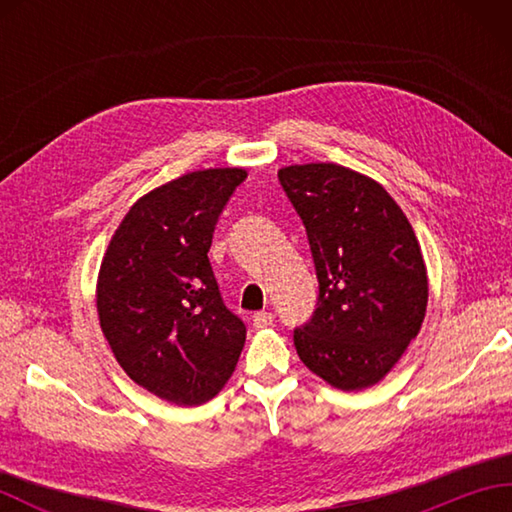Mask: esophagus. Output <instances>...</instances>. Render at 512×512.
I'll return each mask as SVG.
<instances>
[{
    "label": "esophagus",
    "instance_id": "1",
    "mask_svg": "<svg viewBox=\"0 0 512 512\" xmlns=\"http://www.w3.org/2000/svg\"><path fill=\"white\" fill-rule=\"evenodd\" d=\"M275 323V314L273 312H257L253 317V328L262 330V328H268V325Z\"/></svg>",
    "mask_w": 512,
    "mask_h": 512
}]
</instances>
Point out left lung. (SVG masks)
<instances>
[{
  "label": "left lung",
  "instance_id": "8db88e82",
  "mask_svg": "<svg viewBox=\"0 0 512 512\" xmlns=\"http://www.w3.org/2000/svg\"><path fill=\"white\" fill-rule=\"evenodd\" d=\"M308 233L319 297L295 328L297 354L330 385H376L416 339L427 312V268L394 198L332 162L279 171Z\"/></svg>",
  "mask_w": 512,
  "mask_h": 512
}]
</instances>
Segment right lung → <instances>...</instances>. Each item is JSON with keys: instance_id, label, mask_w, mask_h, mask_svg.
Returning <instances> with one entry per match:
<instances>
[{"instance_id": "add662e5", "label": "right lung", "mask_w": 512, "mask_h": 512, "mask_svg": "<svg viewBox=\"0 0 512 512\" xmlns=\"http://www.w3.org/2000/svg\"><path fill=\"white\" fill-rule=\"evenodd\" d=\"M244 169L193 171L140 198L103 257L96 308L127 376L176 405H202L246 341L209 262L215 224Z\"/></svg>"}]
</instances>
